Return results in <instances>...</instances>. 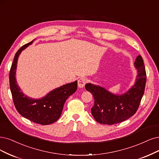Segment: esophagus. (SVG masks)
<instances>
[{
  "instance_id": "esophagus-1",
  "label": "esophagus",
  "mask_w": 159,
  "mask_h": 159,
  "mask_svg": "<svg viewBox=\"0 0 159 159\" xmlns=\"http://www.w3.org/2000/svg\"><path fill=\"white\" fill-rule=\"evenodd\" d=\"M86 83V79L84 77H81L78 80V86L80 89L83 88Z\"/></svg>"
}]
</instances>
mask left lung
I'll return each instance as SVG.
<instances>
[{"label": "left lung", "instance_id": "1", "mask_svg": "<svg viewBox=\"0 0 159 159\" xmlns=\"http://www.w3.org/2000/svg\"><path fill=\"white\" fill-rule=\"evenodd\" d=\"M138 75L134 85L124 94L116 95L104 88L88 83L86 90L94 98L91 109L95 120L103 125H115L128 119L137 111L145 91L146 72L142 57L139 55L134 62Z\"/></svg>", "mask_w": 159, "mask_h": 159}]
</instances>
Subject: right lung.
Instances as JSON below:
<instances>
[{"label": "right lung", "mask_w": 159, "mask_h": 159, "mask_svg": "<svg viewBox=\"0 0 159 159\" xmlns=\"http://www.w3.org/2000/svg\"><path fill=\"white\" fill-rule=\"evenodd\" d=\"M33 41L21 46L15 54L9 75L10 90L15 107L22 116L37 124L50 125L60 117L65 102L77 89V81L57 88L40 99H33L24 95L16 79L17 62L21 52Z\"/></svg>", "instance_id": "right-lung-1"}]
</instances>
